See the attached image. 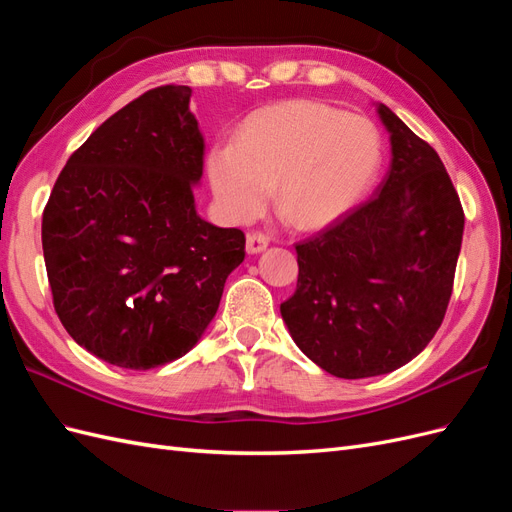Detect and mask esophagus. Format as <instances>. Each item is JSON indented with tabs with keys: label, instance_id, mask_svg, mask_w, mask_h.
<instances>
[{
	"label": "esophagus",
	"instance_id": "1",
	"mask_svg": "<svg viewBox=\"0 0 512 512\" xmlns=\"http://www.w3.org/2000/svg\"><path fill=\"white\" fill-rule=\"evenodd\" d=\"M267 245H269V239L265 235H260V232H250V235L245 237V250H247V254L265 252Z\"/></svg>",
	"mask_w": 512,
	"mask_h": 512
}]
</instances>
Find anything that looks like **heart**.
Returning <instances> with one entry per match:
<instances>
[{
    "label": "heart",
    "instance_id": "1",
    "mask_svg": "<svg viewBox=\"0 0 512 512\" xmlns=\"http://www.w3.org/2000/svg\"><path fill=\"white\" fill-rule=\"evenodd\" d=\"M382 162V138L365 117L294 100L247 117L232 143L207 153V179L232 222L275 209L297 228H320L352 209Z\"/></svg>",
    "mask_w": 512,
    "mask_h": 512
}]
</instances>
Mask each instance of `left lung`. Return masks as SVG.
Masks as SVG:
<instances>
[{
	"mask_svg": "<svg viewBox=\"0 0 512 512\" xmlns=\"http://www.w3.org/2000/svg\"><path fill=\"white\" fill-rule=\"evenodd\" d=\"M391 168L376 196L297 243L299 280L280 305L301 352L346 380L399 369L436 335L451 301L463 209L446 168L389 106Z\"/></svg>",
	"mask_w": 512,
	"mask_h": 512,
	"instance_id": "left-lung-1",
	"label": "left lung"
}]
</instances>
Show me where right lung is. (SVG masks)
<instances>
[{"label":"right lung","instance_id":"obj_1","mask_svg":"<svg viewBox=\"0 0 512 512\" xmlns=\"http://www.w3.org/2000/svg\"><path fill=\"white\" fill-rule=\"evenodd\" d=\"M192 89H149L61 170L42 213L44 265L70 337L123 369L190 352L245 258L239 228L196 213L205 138Z\"/></svg>","mask_w":512,"mask_h":512}]
</instances>
